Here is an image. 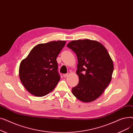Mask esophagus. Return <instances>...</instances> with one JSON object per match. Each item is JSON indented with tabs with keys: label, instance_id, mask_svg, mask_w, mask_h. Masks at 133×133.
<instances>
[{
	"label": "esophagus",
	"instance_id": "34e87169",
	"mask_svg": "<svg viewBox=\"0 0 133 133\" xmlns=\"http://www.w3.org/2000/svg\"><path fill=\"white\" fill-rule=\"evenodd\" d=\"M68 73H67V74H63V76H64V78H66V77H67V76H68Z\"/></svg>",
	"mask_w": 133,
	"mask_h": 133
}]
</instances>
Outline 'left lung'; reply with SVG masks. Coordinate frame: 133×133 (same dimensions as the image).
I'll list each match as a JSON object with an SVG mask.
<instances>
[{
  "label": "left lung",
  "mask_w": 133,
  "mask_h": 133,
  "mask_svg": "<svg viewBox=\"0 0 133 133\" xmlns=\"http://www.w3.org/2000/svg\"><path fill=\"white\" fill-rule=\"evenodd\" d=\"M67 46L78 58L76 74L79 81L72 88L79 100L91 102L103 93L111 79L114 65L106 50L99 42L89 39L73 40Z\"/></svg>",
  "instance_id": "1"
}]
</instances>
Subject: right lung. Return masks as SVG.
Returning <instances> with one entry per match:
<instances>
[{"instance_id":"obj_1","label":"right lung","mask_w":133,"mask_h":133,"mask_svg":"<svg viewBox=\"0 0 133 133\" xmlns=\"http://www.w3.org/2000/svg\"><path fill=\"white\" fill-rule=\"evenodd\" d=\"M65 44V41L38 44L22 61L19 77L28 92L43 96L54 89L60 79L56 59Z\"/></svg>"}]
</instances>
